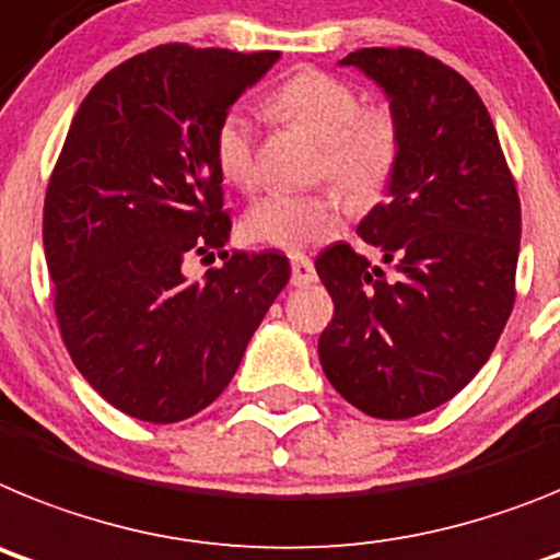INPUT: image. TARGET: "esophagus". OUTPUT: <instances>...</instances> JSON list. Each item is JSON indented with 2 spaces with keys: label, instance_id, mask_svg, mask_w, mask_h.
<instances>
[{
  "label": "esophagus",
  "instance_id": "34e87169",
  "mask_svg": "<svg viewBox=\"0 0 560 560\" xmlns=\"http://www.w3.org/2000/svg\"><path fill=\"white\" fill-rule=\"evenodd\" d=\"M293 284L295 287H307L313 284L318 276H315V265L307 259V256H293Z\"/></svg>",
  "mask_w": 560,
  "mask_h": 560
}]
</instances>
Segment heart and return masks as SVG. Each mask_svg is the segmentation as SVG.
I'll use <instances>...</instances> for the list:
<instances>
[{
	"label": "heart",
	"mask_w": 560,
	"mask_h": 560,
	"mask_svg": "<svg viewBox=\"0 0 560 560\" xmlns=\"http://www.w3.org/2000/svg\"><path fill=\"white\" fill-rule=\"evenodd\" d=\"M276 115L304 126L324 143V174L354 202H372L388 186L400 154V135L386 109H363L361 95L338 75L307 70L293 75L270 98ZM213 158L228 183L256 186V126L245 106L222 115L213 135ZM343 225V206L332 191H273L247 208L242 228L253 242L301 253L332 240Z\"/></svg>",
	"instance_id": "1"
}]
</instances>
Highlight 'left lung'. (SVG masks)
I'll use <instances>...</instances> for the list:
<instances>
[{
    "label": "left lung",
    "mask_w": 560,
    "mask_h": 560,
    "mask_svg": "<svg viewBox=\"0 0 560 560\" xmlns=\"http://www.w3.org/2000/svg\"><path fill=\"white\" fill-rule=\"evenodd\" d=\"M338 65L381 86L400 154L386 199L358 225L392 276L347 242L315 259L335 301L318 358L363 415L408 420L488 363L515 301L522 206L493 120L459 72L408 47Z\"/></svg>",
    "instance_id": "8db88e82"
}]
</instances>
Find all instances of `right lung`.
<instances>
[{
  "instance_id": "obj_1",
  "label": "right lung",
  "mask_w": 560,
  "mask_h": 560,
  "mask_svg": "<svg viewBox=\"0 0 560 560\" xmlns=\"http://www.w3.org/2000/svg\"><path fill=\"white\" fill-rule=\"evenodd\" d=\"M276 61L188 45L140 52L92 86L58 154L42 231L58 327L84 381L135 420L211 406L290 281L279 250H223L202 282L185 273L191 255L231 240L217 126Z\"/></svg>"
}]
</instances>
